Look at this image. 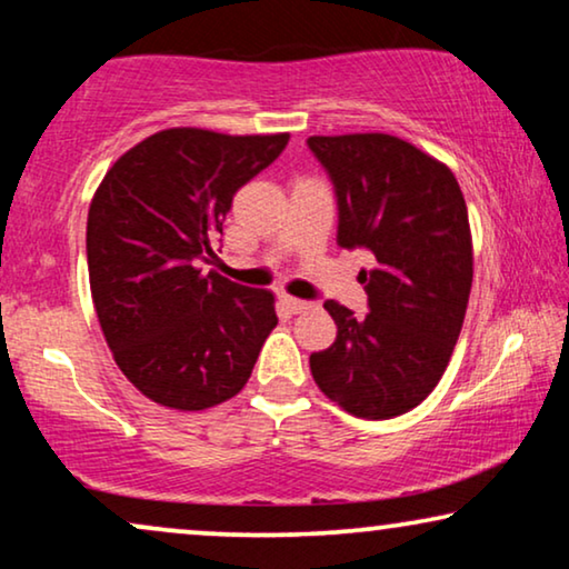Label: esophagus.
Listing matches in <instances>:
<instances>
[{
    "instance_id": "34e87169",
    "label": "esophagus",
    "mask_w": 569,
    "mask_h": 569,
    "mask_svg": "<svg viewBox=\"0 0 569 569\" xmlns=\"http://www.w3.org/2000/svg\"><path fill=\"white\" fill-rule=\"evenodd\" d=\"M313 306L306 300H298V298H287V295H282L279 298V310H282L284 316H298V313H306V310H310Z\"/></svg>"
}]
</instances>
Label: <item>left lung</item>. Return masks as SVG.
I'll return each instance as SVG.
<instances>
[{
    "label": "left lung",
    "instance_id": "1",
    "mask_svg": "<svg viewBox=\"0 0 569 569\" xmlns=\"http://www.w3.org/2000/svg\"><path fill=\"white\" fill-rule=\"evenodd\" d=\"M339 209V248H365L368 313L326 300L337 341L310 355L321 391L362 419L415 409L448 368L469 306V212L456 176L391 134L310 137Z\"/></svg>",
    "mask_w": 569,
    "mask_h": 569
}]
</instances>
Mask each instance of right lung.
Returning <instances> with one entry per match:
<instances>
[{
	"label": "right lung",
	"instance_id": "obj_1",
	"mask_svg": "<svg viewBox=\"0 0 569 569\" xmlns=\"http://www.w3.org/2000/svg\"><path fill=\"white\" fill-rule=\"evenodd\" d=\"M290 134L166 129L108 170L88 214L90 292L123 376L147 399L199 411L236 396L277 326L274 295L230 282L217 261L232 197Z\"/></svg>",
	"mask_w": 569,
	"mask_h": 569
}]
</instances>
